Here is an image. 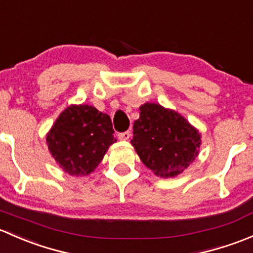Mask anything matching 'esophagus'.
I'll return each mask as SVG.
<instances>
[{
  "label": "esophagus",
  "instance_id": "esophagus-1",
  "mask_svg": "<svg viewBox=\"0 0 253 253\" xmlns=\"http://www.w3.org/2000/svg\"><path fill=\"white\" fill-rule=\"evenodd\" d=\"M130 136H131V132L130 131H124V132H121V134L118 135L119 140H129Z\"/></svg>",
  "mask_w": 253,
  "mask_h": 253
}]
</instances>
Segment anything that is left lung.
Wrapping results in <instances>:
<instances>
[{
  "label": "left lung",
  "instance_id": "8db88e82",
  "mask_svg": "<svg viewBox=\"0 0 253 253\" xmlns=\"http://www.w3.org/2000/svg\"><path fill=\"white\" fill-rule=\"evenodd\" d=\"M131 145L140 160L161 178L183 173L199 156L201 132L178 112L160 103L140 106Z\"/></svg>",
  "mask_w": 253,
  "mask_h": 253
}]
</instances>
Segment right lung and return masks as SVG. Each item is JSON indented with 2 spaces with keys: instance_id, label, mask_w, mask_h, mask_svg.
<instances>
[{
  "instance_id": "1",
  "label": "right lung",
  "mask_w": 253,
  "mask_h": 253,
  "mask_svg": "<svg viewBox=\"0 0 253 253\" xmlns=\"http://www.w3.org/2000/svg\"><path fill=\"white\" fill-rule=\"evenodd\" d=\"M108 114L88 105H70L46 135L48 151L66 173L85 176L92 173L108 147L117 140Z\"/></svg>"
}]
</instances>
